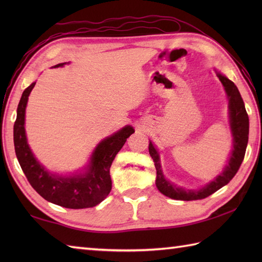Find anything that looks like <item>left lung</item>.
Instances as JSON below:
<instances>
[{
	"label": "left lung",
	"instance_id": "obj_1",
	"mask_svg": "<svg viewBox=\"0 0 262 262\" xmlns=\"http://www.w3.org/2000/svg\"><path fill=\"white\" fill-rule=\"evenodd\" d=\"M217 77L223 84L227 99H229L230 125L233 136V149L229 159V164L225 166L220 176H217L213 181L207 183L205 187L198 189V190H189V189L178 187L165 179L162 173V169H161L159 153L152 142H149L148 152L154 161L155 169H157L155 185H157L159 191L166 197L177 200H187V202L188 200L204 199L227 185L233 179V177L236 174L237 170L240 169L249 140V117L241 94L234 83L219 72H217Z\"/></svg>",
	"mask_w": 262,
	"mask_h": 262
}]
</instances>
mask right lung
Listing matches in <instances>:
<instances>
[{"instance_id": "add662e5", "label": "right lung", "mask_w": 262, "mask_h": 262, "mask_svg": "<svg viewBox=\"0 0 262 262\" xmlns=\"http://www.w3.org/2000/svg\"><path fill=\"white\" fill-rule=\"evenodd\" d=\"M65 64L60 63L54 68H60ZM35 84L36 82L31 83L22 93L13 126L14 149L21 169L31 187L48 202L72 209L94 207L109 194L111 190V163L117 153L124 146L127 138L135 132L134 128L125 126L119 132L100 142L83 173L71 177L53 174L33 157L27 142L25 129L26 107L28 97Z\"/></svg>"}]
</instances>
